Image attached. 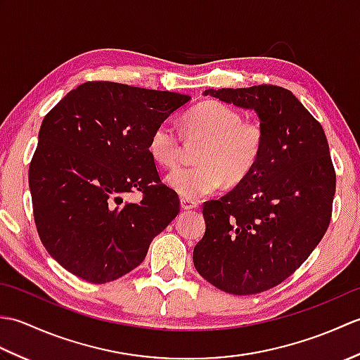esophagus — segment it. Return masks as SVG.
<instances>
[{
  "label": "esophagus",
  "instance_id": "1",
  "mask_svg": "<svg viewBox=\"0 0 360 360\" xmlns=\"http://www.w3.org/2000/svg\"><path fill=\"white\" fill-rule=\"evenodd\" d=\"M198 207V202L192 200H186V198H181V209L182 210H192Z\"/></svg>",
  "mask_w": 360,
  "mask_h": 360
}]
</instances>
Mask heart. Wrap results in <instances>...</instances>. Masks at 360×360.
I'll return each instance as SVG.
<instances>
[{
	"label": "heart",
	"mask_w": 360,
	"mask_h": 360,
	"mask_svg": "<svg viewBox=\"0 0 360 360\" xmlns=\"http://www.w3.org/2000/svg\"><path fill=\"white\" fill-rule=\"evenodd\" d=\"M188 137L205 142L198 165H182L167 176V184L186 200L217 192L224 181L231 184L248 178L263 155L266 133L257 120H243L232 106L207 101L190 110L184 120ZM148 151L158 164L174 167L181 158V136L170 122H160L148 137Z\"/></svg>",
	"instance_id": "1"
}]
</instances>
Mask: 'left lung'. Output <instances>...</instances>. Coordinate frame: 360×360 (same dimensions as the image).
Returning <instances> with one entry per match:
<instances>
[{
	"mask_svg": "<svg viewBox=\"0 0 360 360\" xmlns=\"http://www.w3.org/2000/svg\"><path fill=\"white\" fill-rule=\"evenodd\" d=\"M205 96L255 110L266 133L248 178L205 201V233L193 263L213 286L250 295L280 285L323 238L335 172L322 125L289 89L275 85L207 89Z\"/></svg>",
	"mask_w": 360,
	"mask_h": 360,
	"instance_id": "left-lung-1",
	"label": "left lung"
}]
</instances>
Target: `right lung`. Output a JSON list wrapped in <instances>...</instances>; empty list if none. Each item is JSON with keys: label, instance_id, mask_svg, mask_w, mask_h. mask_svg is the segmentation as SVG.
Instances as JSON below:
<instances>
[{"label": "right lung", "instance_id": "right-lung-1", "mask_svg": "<svg viewBox=\"0 0 360 360\" xmlns=\"http://www.w3.org/2000/svg\"><path fill=\"white\" fill-rule=\"evenodd\" d=\"M188 96L86 82L46 114L29 165L34 219L66 271L102 285L139 266L179 213L162 184L148 137ZM141 191L139 203L123 195Z\"/></svg>", "mask_w": 360, "mask_h": 360}]
</instances>
